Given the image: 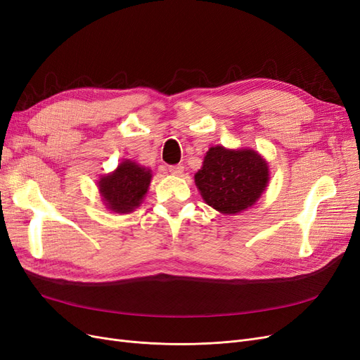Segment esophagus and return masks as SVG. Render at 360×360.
<instances>
[{
    "label": "esophagus",
    "instance_id": "34e87169",
    "mask_svg": "<svg viewBox=\"0 0 360 360\" xmlns=\"http://www.w3.org/2000/svg\"><path fill=\"white\" fill-rule=\"evenodd\" d=\"M168 169H169L172 176H181V172H183L184 168L181 165H171V167H168Z\"/></svg>",
    "mask_w": 360,
    "mask_h": 360
}]
</instances>
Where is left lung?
<instances>
[{"label": "left lung", "instance_id": "left-lung-1", "mask_svg": "<svg viewBox=\"0 0 360 360\" xmlns=\"http://www.w3.org/2000/svg\"><path fill=\"white\" fill-rule=\"evenodd\" d=\"M269 163L252 148L210 147L195 184L205 204L224 214L250 209L267 188Z\"/></svg>", "mask_w": 360, "mask_h": 360}]
</instances>
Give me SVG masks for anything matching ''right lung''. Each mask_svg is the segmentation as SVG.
I'll return each instance as SVG.
<instances>
[{"instance_id":"add662e5","label":"right lung","mask_w":360,"mask_h":360,"mask_svg":"<svg viewBox=\"0 0 360 360\" xmlns=\"http://www.w3.org/2000/svg\"><path fill=\"white\" fill-rule=\"evenodd\" d=\"M151 179L153 174L150 168L126 159L120 162L112 172L101 176L97 188L108 210L126 214L138 209L144 201Z\"/></svg>"}]
</instances>
